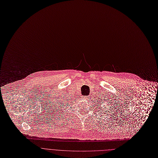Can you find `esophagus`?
Returning a JSON list of instances; mask_svg holds the SVG:
<instances>
[{"label":"esophagus","instance_id":"34e87169","mask_svg":"<svg viewBox=\"0 0 158 158\" xmlns=\"http://www.w3.org/2000/svg\"><path fill=\"white\" fill-rule=\"evenodd\" d=\"M85 97H87V96H85ZM87 99V98H86Z\"/></svg>","mask_w":158,"mask_h":158}]
</instances>
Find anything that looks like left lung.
I'll return each mask as SVG.
<instances>
[{"instance_id": "1", "label": "left lung", "mask_w": 158, "mask_h": 158, "mask_svg": "<svg viewBox=\"0 0 158 158\" xmlns=\"http://www.w3.org/2000/svg\"><path fill=\"white\" fill-rule=\"evenodd\" d=\"M98 102H100H100H102L99 101ZM98 107H99V106H98ZM113 107H114V105H113V106H112V107H109V109H110V110H111V111L114 110V109H115L117 110V107H116V108H112ZM109 113H110V112H109Z\"/></svg>"}]
</instances>
